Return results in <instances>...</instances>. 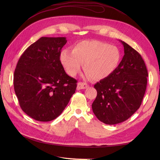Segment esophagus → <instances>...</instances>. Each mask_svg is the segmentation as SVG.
<instances>
[{
    "instance_id": "esophagus-1",
    "label": "esophagus",
    "mask_w": 160,
    "mask_h": 160,
    "mask_svg": "<svg viewBox=\"0 0 160 160\" xmlns=\"http://www.w3.org/2000/svg\"><path fill=\"white\" fill-rule=\"evenodd\" d=\"M89 87V86L86 83L84 82H78L77 84V89H86Z\"/></svg>"
}]
</instances>
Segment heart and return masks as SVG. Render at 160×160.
<instances>
[{
    "mask_svg": "<svg viewBox=\"0 0 160 160\" xmlns=\"http://www.w3.org/2000/svg\"><path fill=\"white\" fill-rule=\"evenodd\" d=\"M121 60V53L116 46L97 40L80 41L72 51L65 49L60 54V61L69 75L74 77L83 64L86 77L98 80L112 74Z\"/></svg>",
    "mask_w": 160,
    "mask_h": 160,
    "instance_id": "b5f03b06",
    "label": "heart"
}]
</instances>
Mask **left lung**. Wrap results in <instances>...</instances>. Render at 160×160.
<instances>
[{"mask_svg":"<svg viewBox=\"0 0 160 160\" xmlns=\"http://www.w3.org/2000/svg\"><path fill=\"white\" fill-rule=\"evenodd\" d=\"M124 56L110 77L94 86L97 95L92 104L97 118L106 124L127 120L139 108L145 93L148 72L141 56L125 42Z\"/></svg>","mask_w":160,"mask_h":160,"instance_id":"8db88e82","label":"left lung"}]
</instances>
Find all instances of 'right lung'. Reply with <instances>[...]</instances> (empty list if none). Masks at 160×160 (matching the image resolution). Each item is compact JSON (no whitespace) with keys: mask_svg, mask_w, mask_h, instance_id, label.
<instances>
[{"mask_svg":"<svg viewBox=\"0 0 160 160\" xmlns=\"http://www.w3.org/2000/svg\"><path fill=\"white\" fill-rule=\"evenodd\" d=\"M66 38L42 37L28 47L18 61L13 86L22 111L38 121H52L68 104L77 81L60 62Z\"/></svg>","mask_w":160,"mask_h":160,"instance_id":"1","label":"right lung"}]
</instances>
